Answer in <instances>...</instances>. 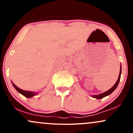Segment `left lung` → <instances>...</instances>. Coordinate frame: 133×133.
Wrapping results in <instances>:
<instances>
[{
	"label": "left lung",
	"mask_w": 133,
	"mask_h": 133,
	"mask_svg": "<svg viewBox=\"0 0 133 133\" xmlns=\"http://www.w3.org/2000/svg\"><path fill=\"white\" fill-rule=\"evenodd\" d=\"M121 66H120L119 75L118 79H117V81H116V82L115 84H114V86L111 88V89H109V90H108V91H106V92H103V93H101V94H98V95H92V97H94V98L97 99H101L103 98V97H106V96H108L110 95L111 93H112L114 91V90L116 89V88L117 87V86H118V84H119V82L120 78H121Z\"/></svg>",
	"instance_id": "obj_1"
}]
</instances>
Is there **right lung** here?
Masks as SVG:
<instances>
[{"mask_svg": "<svg viewBox=\"0 0 133 133\" xmlns=\"http://www.w3.org/2000/svg\"><path fill=\"white\" fill-rule=\"evenodd\" d=\"M12 84L14 87L15 89L17 90V91L18 92H19L20 94H21L22 95L27 97V98H30V97H33V96L37 95V92H32V91H24V90L20 89V88H18L17 86H16V85H15L13 82H12Z\"/></svg>", "mask_w": 133, "mask_h": 133, "instance_id": "add662e5", "label": "right lung"}]
</instances>
